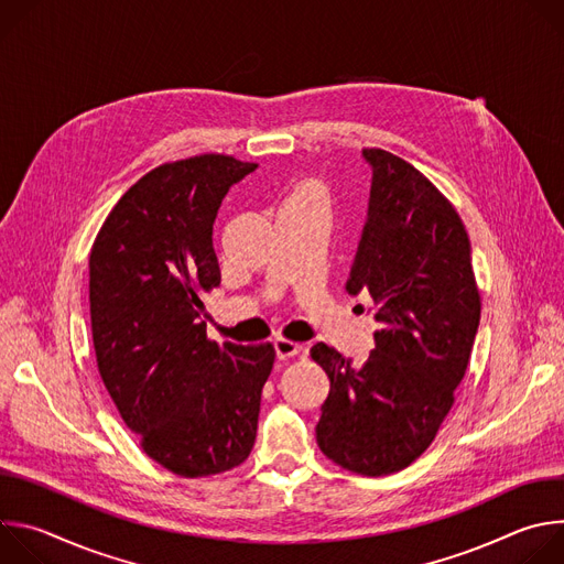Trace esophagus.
<instances>
[{"instance_id": "34e87169", "label": "esophagus", "mask_w": 564, "mask_h": 564, "mask_svg": "<svg viewBox=\"0 0 564 564\" xmlns=\"http://www.w3.org/2000/svg\"><path fill=\"white\" fill-rule=\"evenodd\" d=\"M272 346H274V352H276L279 359L296 357V355L303 350V346H299V344H294V341H288V339H276Z\"/></svg>"}]
</instances>
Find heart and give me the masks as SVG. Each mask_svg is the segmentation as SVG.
<instances>
[{"label": "heart", "instance_id": "obj_1", "mask_svg": "<svg viewBox=\"0 0 564 564\" xmlns=\"http://www.w3.org/2000/svg\"><path fill=\"white\" fill-rule=\"evenodd\" d=\"M301 192H312V189H310V187H305V189H301Z\"/></svg>", "mask_w": 564, "mask_h": 564}]
</instances>
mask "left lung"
Returning a JSON list of instances; mask_svg holds the SVG:
<instances>
[{"instance_id":"8db88e82","label":"left lung","mask_w":564,"mask_h":564,"mask_svg":"<svg viewBox=\"0 0 564 564\" xmlns=\"http://www.w3.org/2000/svg\"><path fill=\"white\" fill-rule=\"evenodd\" d=\"M368 216L346 292L377 305L375 350L357 366L326 344L312 359L330 379L316 444L368 477L406 468L453 406L479 326L468 234L453 205L406 160L364 149Z\"/></svg>"}]
</instances>
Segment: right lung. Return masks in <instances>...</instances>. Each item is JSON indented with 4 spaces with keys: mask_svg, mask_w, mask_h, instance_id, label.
<instances>
[{
    "mask_svg": "<svg viewBox=\"0 0 564 564\" xmlns=\"http://www.w3.org/2000/svg\"><path fill=\"white\" fill-rule=\"evenodd\" d=\"M259 165L205 153L142 176L89 257L100 377L144 453L183 477L246 462L274 348L207 339L203 294L220 285L214 220Z\"/></svg>",
    "mask_w": 564,
    "mask_h": 564,
    "instance_id": "obj_1",
    "label": "right lung"
}]
</instances>
